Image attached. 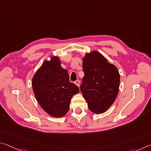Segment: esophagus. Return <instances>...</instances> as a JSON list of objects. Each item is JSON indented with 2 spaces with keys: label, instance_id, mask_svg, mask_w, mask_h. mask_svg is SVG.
Instances as JSON below:
<instances>
[{
  "label": "esophagus",
  "instance_id": "34e87169",
  "mask_svg": "<svg viewBox=\"0 0 151 151\" xmlns=\"http://www.w3.org/2000/svg\"><path fill=\"white\" fill-rule=\"evenodd\" d=\"M74 83L76 84V86H78V87H80V81H79V80H76L75 82H74Z\"/></svg>",
  "mask_w": 151,
  "mask_h": 151
}]
</instances>
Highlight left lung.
<instances>
[{
	"instance_id": "obj_1",
	"label": "left lung",
	"mask_w": 151,
	"mask_h": 151,
	"mask_svg": "<svg viewBox=\"0 0 151 151\" xmlns=\"http://www.w3.org/2000/svg\"><path fill=\"white\" fill-rule=\"evenodd\" d=\"M82 65L84 76L80 89L89 109L96 114L105 113L119 93L118 69L97 51L86 53Z\"/></svg>"
}]
</instances>
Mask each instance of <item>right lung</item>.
I'll return each instance as SVG.
<instances>
[{
	"mask_svg": "<svg viewBox=\"0 0 151 151\" xmlns=\"http://www.w3.org/2000/svg\"><path fill=\"white\" fill-rule=\"evenodd\" d=\"M32 86L40 107L55 118L68 113L73 96L80 91L78 87L70 81L68 71L61 66V60L56 55L42 63L34 73Z\"/></svg>",
	"mask_w": 151,
	"mask_h": 151,
	"instance_id": "right-lung-1",
	"label": "right lung"
}]
</instances>
